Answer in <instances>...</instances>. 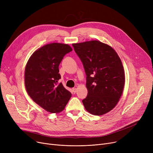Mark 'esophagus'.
Segmentation results:
<instances>
[{"label": "esophagus", "instance_id": "obj_1", "mask_svg": "<svg viewBox=\"0 0 153 153\" xmlns=\"http://www.w3.org/2000/svg\"><path fill=\"white\" fill-rule=\"evenodd\" d=\"M76 91H77L76 88H73V89H72V92H73L74 94H75L76 92Z\"/></svg>", "mask_w": 153, "mask_h": 153}]
</instances>
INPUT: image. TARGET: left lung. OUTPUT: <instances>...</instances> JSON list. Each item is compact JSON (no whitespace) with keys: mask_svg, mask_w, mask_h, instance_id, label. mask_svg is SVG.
<instances>
[{"mask_svg":"<svg viewBox=\"0 0 153 153\" xmlns=\"http://www.w3.org/2000/svg\"><path fill=\"white\" fill-rule=\"evenodd\" d=\"M82 62L88 91L82 103L94 115H102L113 109L122 94L125 73L115 51L99 41L72 44Z\"/></svg>","mask_w":153,"mask_h":153,"instance_id":"left-lung-1","label":"left lung"}]
</instances>
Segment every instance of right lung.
I'll list each match as a JSON object with an SVG mask.
<instances>
[{"label": "right lung", "mask_w": 153, "mask_h": 153, "mask_svg": "<svg viewBox=\"0 0 153 153\" xmlns=\"http://www.w3.org/2000/svg\"><path fill=\"white\" fill-rule=\"evenodd\" d=\"M72 51L66 44H48L35 51L25 67L26 90L35 103L51 113L62 111L71 93L58 82L59 65L64 56Z\"/></svg>", "instance_id": "1"}]
</instances>
